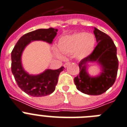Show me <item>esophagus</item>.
<instances>
[{
	"instance_id": "esophagus-1",
	"label": "esophagus",
	"mask_w": 127,
	"mask_h": 127,
	"mask_svg": "<svg viewBox=\"0 0 127 127\" xmlns=\"http://www.w3.org/2000/svg\"><path fill=\"white\" fill-rule=\"evenodd\" d=\"M70 64V63H69V62L68 63H65L64 64V68H66V67L68 66Z\"/></svg>"
}]
</instances>
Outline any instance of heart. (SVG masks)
I'll return each mask as SVG.
<instances>
[{
  "label": "heart",
  "mask_w": 127,
  "mask_h": 127,
  "mask_svg": "<svg viewBox=\"0 0 127 127\" xmlns=\"http://www.w3.org/2000/svg\"><path fill=\"white\" fill-rule=\"evenodd\" d=\"M95 45L96 38L93 34L76 32L61 38L57 47L63 54H73L76 59H83L93 53ZM56 54L59 57H61L57 52Z\"/></svg>",
  "instance_id": "obj_1"
}]
</instances>
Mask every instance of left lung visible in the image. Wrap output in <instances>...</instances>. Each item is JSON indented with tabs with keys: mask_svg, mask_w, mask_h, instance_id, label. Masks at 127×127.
<instances>
[{
	"mask_svg": "<svg viewBox=\"0 0 127 127\" xmlns=\"http://www.w3.org/2000/svg\"><path fill=\"white\" fill-rule=\"evenodd\" d=\"M94 34L97 46L89 56L79 63L80 74L74 78L78 90L89 95H99L114 85L118 70L117 48L112 39L96 27ZM95 62L101 67V73L96 76H90L87 72L88 64Z\"/></svg>",
	"mask_w": 127,
	"mask_h": 127,
	"instance_id": "8db88e82",
	"label": "left lung"
}]
</instances>
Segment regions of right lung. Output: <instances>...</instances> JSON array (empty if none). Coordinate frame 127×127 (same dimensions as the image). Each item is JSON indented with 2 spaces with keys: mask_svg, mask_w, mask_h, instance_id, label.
Here are the masks:
<instances>
[{
  "mask_svg": "<svg viewBox=\"0 0 127 127\" xmlns=\"http://www.w3.org/2000/svg\"><path fill=\"white\" fill-rule=\"evenodd\" d=\"M58 30L53 28L40 29L24 34L17 41L11 53L12 72L19 88L32 96L40 97L49 95L55 89L59 76L64 68L46 69L36 75L29 74L22 65L21 57L25 47L33 41H44L51 44Z\"/></svg>",
  "mask_w": 127,
  "mask_h": 127,
  "instance_id": "add662e5",
  "label": "right lung"
}]
</instances>
